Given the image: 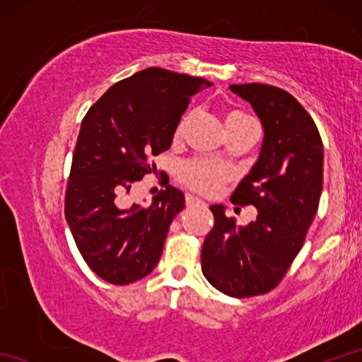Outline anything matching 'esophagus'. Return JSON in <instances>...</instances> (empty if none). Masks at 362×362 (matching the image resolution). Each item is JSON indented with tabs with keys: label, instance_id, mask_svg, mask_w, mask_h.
<instances>
[{
	"label": "esophagus",
	"instance_id": "34e87169",
	"mask_svg": "<svg viewBox=\"0 0 362 362\" xmlns=\"http://www.w3.org/2000/svg\"><path fill=\"white\" fill-rule=\"evenodd\" d=\"M196 204H204L201 199L196 197V196H191V194H187V205L191 206V205H196Z\"/></svg>",
	"mask_w": 362,
	"mask_h": 362
}]
</instances>
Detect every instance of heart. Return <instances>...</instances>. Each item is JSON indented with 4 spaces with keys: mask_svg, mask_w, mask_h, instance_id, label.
Here are the masks:
<instances>
[{
    "mask_svg": "<svg viewBox=\"0 0 362 362\" xmlns=\"http://www.w3.org/2000/svg\"><path fill=\"white\" fill-rule=\"evenodd\" d=\"M250 119L244 117L241 113H232L228 115L226 119L227 124H235V122H249ZM183 122L177 129V135L182 132ZM230 177L228 169L219 163H214V161L209 160H193L188 161V163L180 166L179 171V179L185 183V185L191 189L197 191V193L202 194H214L216 191L222 187Z\"/></svg>",
    "mask_w": 362,
    "mask_h": 362,
    "instance_id": "b5f03b06",
    "label": "heart"
}]
</instances>
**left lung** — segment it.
I'll return each instance as SVG.
<instances>
[{"instance_id":"1","label":"left lung","mask_w":362,"mask_h":362,"mask_svg":"<svg viewBox=\"0 0 362 362\" xmlns=\"http://www.w3.org/2000/svg\"><path fill=\"white\" fill-rule=\"evenodd\" d=\"M264 130L259 156L232 194L253 205L257 219L238 226L211 205L214 226L202 245V272L230 297L274 289L288 272L316 216L324 183V144L310 113L288 91L266 83L230 86Z\"/></svg>"}]
</instances>
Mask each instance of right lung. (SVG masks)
Returning a JSON list of instances; mask_svg holds the SVG:
<instances>
[{"label": "right lung", "instance_id": "add662e5", "mask_svg": "<svg viewBox=\"0 0 362 362\" xmlns=\"http://www.w3.org/2000/svg\"><path fill=\"white\" fill-rule=\"evenodd\" d=\"M213 83L146 68L115 83L90 107L76 143L65 219L98 276L129 284L149 275L185 196L168 185L149 206H122L134 182L156 169L148 158L171 148L189 98ZM157 171V169H156Z\"/></svg>", "mask_w": 362, "mask_h": 362}]
</instances>
